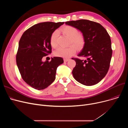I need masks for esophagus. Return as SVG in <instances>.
<instances>
[{
  "label": "esophagus",
  "mask_w": 128,
  "mask_h": 128,
  "mask_svg": "<svg viewBox=\"0 0 128 128\" xmlns=\"http://www.w3.org/2000/svg\"><path fill=\"white\" fill-rule=\"evenodd\" d=\"M70 60L69 58H64V62H68Z\"/></svg>",
  "instance_id": "34e87169"
}]
</instances>
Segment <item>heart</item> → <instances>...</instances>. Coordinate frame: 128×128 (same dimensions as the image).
Instances as JSON below:
<instances>
[{"label":"heart","mask_w":128,"mask_h":128,"mask_svg":"<svg viewBox=\"0 0 128 128\" xmlns=\"http://www.w3.org/2000/svg\"><path fill=\"white\" fill-rule=\"evenodd\" d=\"M64 35L70 38V44H72L75 46L76 48L79 50L83 48L85 44V38L83 34L81 33H78V30L75 27L66 25L60 29ZM58 35V31H54L50 37V44L53 48H56L58 46L56 42L57 37ZM76 48L72 46H70L66 48L60 47L55 52V55L62 57L64 58H68L74 54L76 52Z\"/></svg>","instance_id":"obj_1"}]
</instances>
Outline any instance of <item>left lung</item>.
<instances>
[{"label": "left lung", "instance_id": "left-lung-1", "mask_svg": "<svg viewBox=\"0 0 128 128\" xmlns=\"http://www.w3.org/2000/svg\"><path fill=\"white\" fill-rule=\"evenodd\" d=\"M81 32L85 44L78 56L86 58L82 60L72 58L76 63L72 74L76 80L90 86L98 83L107 74L112 56L111 40L106 30L100 24L87 20L66 22Z\"/></svg>", "mask_w": 128, "mask_h": 128}]
</instances>
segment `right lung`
<instances>
[{"instance_id":"add662e5","label":"right lung","mask_w":128,"mask_h":128,"mask_svg":"<svg viewBox=\"0 0 128 128\" xmlns=\"http://www.w3.org/2000/svg\"><path fill=\"white\" fill-rule=\"evenodd\" d=\"M64 22H46L33 25L23 34L18 43L16 61L24 81L32 88L43 90L56 79L58 67L63 63V58H51V61H42L51 53L52 33Z\"/></svg>"}]
</instances>
